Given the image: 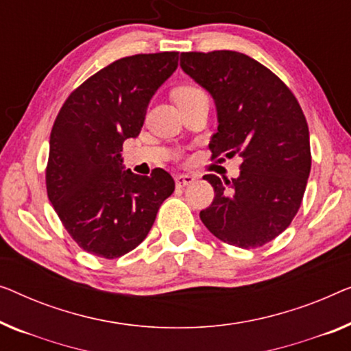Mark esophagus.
I'll return each mask as SVG.
<instances>
[{"instance_id": "1", "label": "esophagus", "mask_w": 351, "mask_h": 351, "mask_svg": "<svg viewBox=\"0 0 351 351\" xmlns=\"http://www.w3.org/2000/svg\"><path fill=\"white\" fill-rule=\"evenodd\" d=\"M195 180H196V177H195V176H190V174L176 176V185L179 186V188L186 186V185H191Z\"/></svg>"}]
</instances>
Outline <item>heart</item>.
<instances>
[{"instance_id":"heart-1","label":"heart","mask_w":351,"mask_h":351,"mask_svg":"<svg viewBox=\"0 0 351 351\" xmlns=\"http://www.w3.org/2000/svg\"><path fill=\"white\" fill-rule=\"evenodd\" d=\"M199 95H206V93L201 88L193 87V85H184V87H179L172 91V96H174V101L177 104L184 103V101H188V99L195 98V96H199Z\"/></svg>"}]
</instances>
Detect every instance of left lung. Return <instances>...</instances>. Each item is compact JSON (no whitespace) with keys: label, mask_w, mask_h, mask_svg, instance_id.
I'll return each mask as SVG.
<instances>
[{"label":"left lung","mask_w":351,"mask_h":351,"mask_svg":"<svg viewBox=\"0 0 351 351\" xmlns=\"http://www.w3.org/2000/svg\"><path fill=\"white\" fill-rule=\"evenodd\" d=\"M180 66L215 101L212 158H242L237 179L204 176L215 197L201 220L230 245L263 247L287 230L301 207L312 166L306 115L287 84L248 55L184 52Z\"/></svg>","instance_id":"obj_1"}]
</instances>
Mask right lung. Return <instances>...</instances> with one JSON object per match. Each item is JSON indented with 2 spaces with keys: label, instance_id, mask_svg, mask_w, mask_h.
I'll use <instances>...</instances> for the list:
<instances>
[{
  "label": "right lung",
  "instance_id": "add662e5",
  "mask_svg": "<svg viewBox=\"0 0 351 351\" xmlns=\"http://www.w3.org/2000/svg\"><path fill=\"white\" fill-rule=\"evenodd\" d=\"M177 62L179 52L117 60L71 91L55 119L47 196L68 234L91 255L114 260L138 247L174 193L169 172L123 171L120 152L139 136L152 96Z\"/></svg>",
  "mask_w": 351,
  "mask_h": 351
}]
</instances>
